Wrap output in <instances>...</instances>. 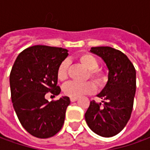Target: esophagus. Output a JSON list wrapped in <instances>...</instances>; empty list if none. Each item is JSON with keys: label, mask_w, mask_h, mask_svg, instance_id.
Instances as JSON below:
<instances>
[{"label": "esophagus", "mask_w": 150, "mask_h": 150, "mask_svg": "<svg viewBox=\"0 0 150 150\" xmlns=\"http://www.w3.org/2000/svg\"><path fill=\"white\" fill-rule=\"evenodd\" d=\"M70 99H71V102H75V101L78 99V98H72V97H71Z\"/></svg>", "instance_id": "esophagus-1"}]
</instances>
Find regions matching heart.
<instances>
[{
    "label": "heart",
    "instance_id": "heart-1",
    "mask_svg": "<svg viewBox=\"0 0 150 150\" xmlns=\"http://www.w3.org/2000/svg\"><path fill=\"white\" fill-rule=\"evenodd\" d=\"M78 61L88 70L87 79L91 78L98 87H103L107 83L108 79V75L103 70L98 68V62L94 56L89 53H82L78 57ZM68 69L69 61L65 59L59 64L57 70V77L60 81H65L68 79ZM62 90L67 96L71 98H79L83 94H90L94 93L96 87L92 81H86L82 83L71 81L64 84Z\"/></svg>",
    "mask_w": 150,
    "mask_h": 150
}]
</instances>
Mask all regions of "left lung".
<instances>
[{
	"mask_svg": "<svg viewBox=\"0 0 150 150\" xmlns=\"http://www.w3.org/2000/svg\"><path fill=\"white\" fill-rule=\"evenodd\" d=\"M108 68V81L98 95L103 103L90 102L85 121L94 133L112 137L123 130L131 117L136 89V72L125 54L111 47H91Z\"/></svg>",
	"mask_w": 150,
	"mask_h": 150,
	"instance_id": "left-lung-1",
	"label": "left lung"
}]
</instances>
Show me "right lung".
Wrapping results in <instances>:
<instances>
[{"mask_svg": "<svg viewBox=\"0 0 150 150\" xmlns=\"http://www.w3.org/2000/svg\"><path fill=\"white\" fill-rule=\"evenodd\" d=\"M68 56L62 47L36 45L24 49L15 60L10 75L11 100L22 126L30 135L46 139L62 128L69 97L48 102L46 94L58 95L57 70Z\"/></svg>", "mask_w": 150, "mask_h": 150, "instance_id": "add662e5", "label": "right lung"}]
</instances>
